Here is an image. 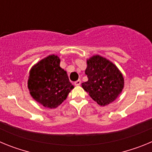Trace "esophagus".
Listing matches in <instances>:
<instances>
[{
	"mask_svg": "<svg viewBox=\"0 0 152 152\" xmlns=\"http://www.w3.org/2000/svg\"><path fill=\"white\" fill-rule=\"evenodd\" d=\"M80 83H81V81H80V80H76L75 82V86H79L80 84Z\"/></svg>",
	"mask_w": 152,
	"mask_h": 152,
	"instance_id": "esophagus-1",
	"label": "esophagus"
}]
</instances>
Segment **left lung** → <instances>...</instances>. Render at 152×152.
<instances>
[{"mask_svg": "<svg viewBox=\"0 0 152 152\" xmlns=\"http://www.w3.org/2000/svg\"><path fill=\"white\" fill-rule=\"evenodd\" d=\"M85 74L88 80L81 84L93 100L106 106L118 97L124 87V78L117 67L100 56H94L87 61Z\"/></svg>", "mask_w": 152, "mask_h": 152, "instance_id": "8db88e82", "label": "left lung"}]
</instances>
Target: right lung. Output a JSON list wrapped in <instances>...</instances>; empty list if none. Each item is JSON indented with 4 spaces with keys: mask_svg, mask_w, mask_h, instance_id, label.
Returning a JSON list of instances; mask_svg holds the SVG:
<instances>
[{
    "mask_svg": "<svg viewBox=\"0 0 152 152\" xmlns=\"http://www.w3.org/2000/svg\"><path fill=\"white\" fill-rule=\"evenodd\" d=\"M28 88L36 101L53 109L66 99L74 86L69 81L67 72L60 67L59 58L51 55L31 68Z\"/></svg>",
    "mask_w": 152,
    "mask_h": 152,
    "instance_id": "right-lung-1",
    "label": "right lung"
}]
</instances>
